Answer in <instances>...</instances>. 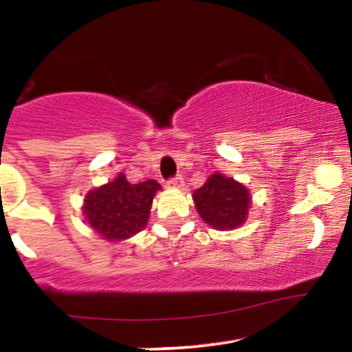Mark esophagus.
<instances>
[{
	"instance_id": "1",
	"label": "esophagus",
	"mask_w": 352,
	"mask_h": 352,
	"mask_svg": "<svg viewBox=\"0 0 352 352\" xmlns=\"http://www.w3.org/2000/svg\"><path fill=\"white\" fill-rule=\"evenodd\" d=\"M167 185H168V187H172V188H182L185 185L184 177L175 175V177H173V179H170V180L167 182Z\"/></svg>"
}]
</instances>
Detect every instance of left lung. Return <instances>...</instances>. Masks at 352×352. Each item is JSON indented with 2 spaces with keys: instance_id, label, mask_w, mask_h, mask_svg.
I'll return each instance as SVG.
<instances>
[{
  "instance_id": "1",
  "label": "left lung",
  "mask_w": 352,
  "mask_h": 352,
  "mask_svg": "<svg viewBox=\"0 0 352 352\" xmlns=\"http://www.w3.org/2000/svg\"><path fill=\"white\" fill-rule=\"evenodd\" d=\"M197 212L215 230H235L248 217L252 197L245 185L215 172L193 192Z\"/></svg>"
}]
</instances>
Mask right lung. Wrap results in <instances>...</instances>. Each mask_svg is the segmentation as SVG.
Wrapping results in <instances>:
<instances>
[{"label":"right lung","instance_id":"obj_1","mask_svg":"<svg viewBox=\"0 0 352 352\" xmlns=\"http://www.w3.org/2000/svg\"><path fill=\"white\" fill-rule=\"evenodd\" d=\"M160 188L155 180L131 184L124 173H119L114 182L87 193L84 217L89 227L104 240H127L147 225L152 200Z\"/></svg>","mask_w":352,"mask_h":352}]
</instances>
